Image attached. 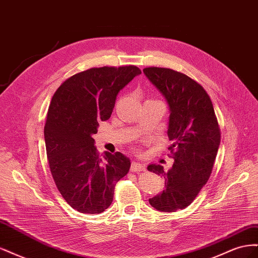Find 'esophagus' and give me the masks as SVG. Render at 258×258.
I'll return each mask as SVG.
<instances>
[{"instance_id": "esophagus-1", "label": "esophagus", "mask_w": 258, "mask_h": 258, "mask_svg": "<svg viewBox=\"0 0 258 258\" xmlns=\"http://www.w3.org/2000/svg\"><path fill=\"white\" fill-rule=\"evenodd\" d=\"M131 172H140V171H144L145 170V165L141 162H138V161H134L131 163Z\"/></svg>"}]
</instances>
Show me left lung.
I'll list each match as a JSON object with an SVG mask.
<instances>
[{
	"instance_id": "1",
	"label": "left lung",
	"mask_w": 258,
	"mask_h": 258,
	"mask_svg": "<svg viewBox=\"0 0 258 258\" xmlns=\"http://www.w3.org/2000/svg\"><path fill=\"white\" fill-rule=\"evenodd\" d=\"M143 72L169 105L168 150L174 159L168 171L156 163L147 167L165 178V189L148 201L161 212H175L188 207L208 182L221 130L212 101L197 82L166 68H145Z\"/></svg>"
}]
</instances>
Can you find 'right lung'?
Wrapping results in <instances>:
<instances>
[{
    "label": "right lung",
    "instance_id": "1",
    "mask_svg": "<svg viewBox=\"0 0 258 258\" xmlns=\"http://www.w3.org/2000/svg\"><path fill=\"white\" fill-rule=\"evenodd\" d=\"M141 74L136 66L92 68L77 73L54 92L44 127L46 153L62 197L81 213H102L111 206L116 183L130 159L105 153L100 158L93 135L110 118L118 92Z\"/></svg>",
    "mask_w": 258,
    "mask_h": 258
}]
</instances>
